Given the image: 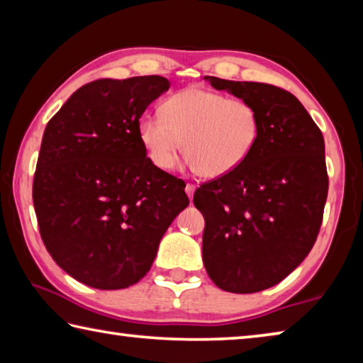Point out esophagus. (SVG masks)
<instances>
[{"mask_svg":"<svg viewBox=\"0 0 363 363\" xmlns=\"http://www.w3.org/2000/svg\"><path fill=\"white\" fill-rule=\"evenodd\" d=\"M194 192H195V186H194V184H186V194L189 195V199L190 200H192L194 199Z\"/></svg>","mask_w":363,"mask_h":363,"instance_id":"esophagus-1","label":"esophagus"}]
</instances>
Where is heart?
<instances>
[{"mask_svg": "<svg viewBox=\"0 0 363 363\" xmlns=\"http://www.w3.org/2000/svg\"><path fill=\"white\" fill-rule=\"evenodd\" d=\"M138 136L158 169L173 168L184 147L189 167L216 179L253 153L259 116L247 101L192 86L164 101L163 113L140 116Z\"/></svg>", "mask_w": 363, "mask_h": 363, "instance_id": "obj_1", "label": "heart"}]
</instances>
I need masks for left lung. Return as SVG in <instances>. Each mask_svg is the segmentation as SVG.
Wrapping results in <instances>:
<instances>
[{
  "label": "left lung",
  "mask_w": 363,
  "mask_h": 363,
  "mask_svg": "<svg viewBox=\"0 0 363 363\" xmlns=\"http://www.w3.org/2000/svg\"><path fill=\"white\" fill-rule=\"evenodd\" d=\"M205 79L256 108L259 139L235 171L195 190L205 218L203 264L220 290L262 291L291 274L317 240L328 194L323 136L285 89Z\"/></svg>",
  "instance_id": "1"
}]
</instances>
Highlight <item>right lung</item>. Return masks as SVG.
Listing matches in <instances>:
<instances>
[{"mask_svg":"<svg viewBox=\"0 0 363 363\" xmlns=\"http://www.w3.org/2000/svg\"><path fill=\"white\" fill-rule=\"evenodd\" d=\"M167 78L96 79L49 120L33 179L45 247L82 284L121 290L144 277L189 199L186 184L158 169L138 136Z\"/></svg>","mask_w":363,"mask_h":363,"instance_id":"right-lung-1","label":"right lung"}]
</instances>
